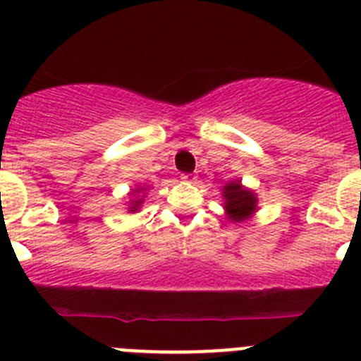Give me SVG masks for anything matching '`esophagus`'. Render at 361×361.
I'll use <instances>...</instances> for the list:
<instances>
[{
	"instance_id": "34e87169",
	"label": "esophagus",
	"mask_w": 361,
	"mask_h": 361,
	"mask_svg": "<svg viewBox=\"0 0 361 361\" xmlns=\"http://www.w3.org/2000/svg\"><path fill=\"white\" fill-rule=\"evenodd\" d=\"M180 178H183L184 183H195L197 180V177L193 173H184V175H180Z\"/></svg>"
}]
</instances>
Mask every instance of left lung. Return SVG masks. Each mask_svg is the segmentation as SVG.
Here are the masks:
<instances>
[{
	"instance_id": "8db88e82",
	"label": "left lung",
	"mask_w": 361,
	"mask_h": 361,
	"mask_svg": "<svg viewBox=\"0 0 361 361\" xmlns=\"http://www.w3.org/2000/svg\"><path fill=\"white\" fill-rule=\"evenodd\" d=\"M222 199H224V212L231 222H245L258 209L257 193L245 188L240 178H233L224 184Z\"/></svg>"
}]
</instances>
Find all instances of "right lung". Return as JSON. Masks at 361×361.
<instances>
[{
  "label": "right lung",
  "mask_w": 361,
  "mask_h": 361,
  "mask_svg": "<svg viewBox=\"0 0 361 361\" xmlns=\"http://www.w3.org/2000/svg\"><path fill=\"white\" fill-rule=\"evenodd\" d=\"M146 191H148V188L146 186H137L135 190L130 191L128 193L130 200L126 202L128 204V213H137L142 208V204H145V199H146Z\"/></svg>",
  "instance_id": "1"
}]
</instances>
